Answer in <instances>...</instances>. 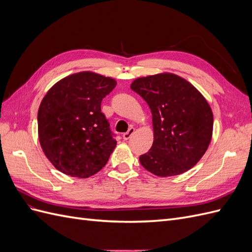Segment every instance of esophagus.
Returning a JSON list of instances; mask_svg holds the SVG:
<instances>
[{"label":"esophagus","mask_w":252,"mask_h":252,"mask_svg":"<svg viewBox=\"0 0 252 252\" xmlns=\"http://www.w3.org/2000/svg\"><path fill=\"white\" fill-rule=\"evenodd\" d=\"M134 133V128L133 127H130L128 129V131L127 132H125V133H123V139L126 141V140H128L129 138H130V136L132 135Z\"/></svg>","instance_id":"1"}]
</instances>
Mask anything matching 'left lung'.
I'll use <instances>...</instances> for the list:
<instances>
[{
    "label": "left lung",
    "mask_w": 252,
    "mask_h": 252,
    "mask_svg": "<svg viewBox=\"0 0 252 252\" xmlns=\"http://www.w3.org/2000/svg\"><path fill=\"white\" fill-rule=\"evenodd\" d=\"M130 88L148 104L154 143L140 157L145 169L172 177L200 161L212 138L213 114L204 95L191 83L170 72L135 79Z\"/></svg>",
    "instance_id": "left-lung-1"
}]
</instances>
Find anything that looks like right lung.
<instances>
[{
	"mask_svg": "<svg viewBox=\"0 0 252 252\" xmlns=\"http://www.w3.org/2000/svg\"><path fill=\"white\" fill-rule=\"evenodd\" d=\"M116 85L112 78L81 71L60 80L44 95L37 133L44 155L59 171L86 179L107 163L117 141L101 102Z\"/></svg>",
	"mask_w": 252,
	"mask_h": 252,
	"instance_id": "right-lung-1",
	"label": "right lung"
}]
</instances>
